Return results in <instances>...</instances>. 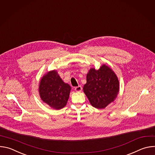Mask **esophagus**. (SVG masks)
<instances>
[{
  "mask_svg": "<svg viewBox=\"0 0 155 155\" xmlns=\"http://www.w3.org/2000/svg\"><path fill=\"white\" fill-rule=\"evenodd\" d=\"M75 90L77 91V92H80L81 90H82V87L81 86H78L77 87H75Z\"/></svg>",
  "mask_w": 155,
  "mask_h": 155,
  "instance_id": "1",
  "label": "esophagus"
}]
</instances>
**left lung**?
<instances>
[{"label": "left lung", "mask_w": 155, "mask_h": 155, "mask_svg": "<svg viewBox=\"0 0 155 155\" xmlns=\"http://www.w3.org/2000/svg\"><path fill=\"white\" fill-rule=\"evenodd\" d=\"M83 91L94 107L104 108L116 99L119 81L114 71L103 65L97 71L94 68L90 70Z\"/></svg>", "instance_id": "obj_1"}]
</instances>
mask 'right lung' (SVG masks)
I'll list each match as a JSON object with an SVG mask.
<instances>
[{
  "mask_svg": "<svg viewBox=\"0 0 155 155\" xmlns=\"http://www.w3.org/2000/svg\"><path fill=\"white\" fill-rule=\"evenodd\" d=\"M71 87L65 83L56 71H50L40 82L39 93L42 101L55 109L65 106Z\"/></svg>",
  "mask_w": 155,
  "mask_h": 155,
  "instance_id": "add662e5",
  "label": "right lung"
}]
</instances>
